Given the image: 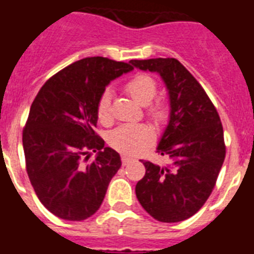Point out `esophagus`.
I'll use <instances>...</instances> for the list:
<instances>
[{
	"label": "esophagus",
	"instance_id": "esophagus-1",
	"mask_svg": "<svg viewBox=\"0 0 254 254\" xmlns=\"http://www.w3.org/2000/svg\"><path fill=\"white\" fill-rule=\"evenodd\" d=\"M130 161H131V158L130 157H127V156H121V162H123V165H127L130 162Z\"/></svg>",
	"mask_w": 254,
	"mask_h": 254
}]
</instances>
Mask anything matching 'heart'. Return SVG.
Returning <instances> with one entry per match:
<instances>
[{"instance_id": "b5f03b06", "label": "heart", "mask_w": 254, "mask_h": 254, "mask_svg": "<svg viewBox=\"0 0 254 254\" xmlns=\"http://www.w3.org/2000/svg\"><path fill=\"white\" fill-rule=\"evenodd\" d=\"M127 93L135 102L147 106V114L153 120L162 121L167 115V106L162 100L153 101L157 93L156 80L148 74H135L124 85ZM97 116L101 123L109 124L111 121V93L105 90L97 102ZM154 139V133L148 125H121L110 134L112 148L125 154H135L148 147Z\"/></svg>"}]
</instances>
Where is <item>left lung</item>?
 <instances>
[{
  "label": "left lung",
  "instance_id": "obj_1",
  "mask_svg": "<svg viewBox=\"0 0 254 254\" xmlns=\"http://www.w3.org/2000/svg\"><path fill=\"white\" fill-rule=\"evenodd\" d=\"M129 63L160 74L170 100L169 124L157 145L169 165L142 161L145 175L136 183V198L153 219L183 221L199 211L215 188L226 153L221 120L202 85L176 59Z\"/></svg>",
  "mask_w": 254,
  "mask_h": 254
}]
</instances>
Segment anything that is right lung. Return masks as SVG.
I'll return each mask as SVG.
<instances>
[{"mask_svg":"<svg viewBox=\"0 0 254 254\" xmlns=\"http://www.w3.org/2000/svg\"><path fill=\"white\" fill-rule=\"evenodd\" d=\"M127 63L87 57L48 79L30 106L23 130L26 173L37 197L57 217L81 221L97 212L110 182L121 166L120 154L94 133L97 102ZM97 152L93 161L84 158Z\"/></svg>","mask_w":254,"mask_h":254,"instance_id":"right-lung-1","label":"right lung"}]
</instances>
